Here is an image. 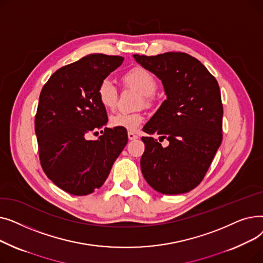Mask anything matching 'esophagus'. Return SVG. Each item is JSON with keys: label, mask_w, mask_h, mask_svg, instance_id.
Returning <instances> with one entry per match:
<instances>
[{"label": "esophagus", "mask_w": 263, "mask_h": 263, "mask_svg": "<svg viewBox=\"0 0 263 263\" xmlns=\"http://www.w3.org/2000/svg\"><path fill=\"white\" fill-rule=\"evenodd\" d=\"M128 139L130 141H133V140H136L137 139V135L134 134L133 132H128Z\"/></svg>", "instance_id": "esophagus-1"}]
</instances>
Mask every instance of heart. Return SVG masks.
<instances>
[{
    "label": "heart",
    "instance_id": "heart-1",
    "mask_svg": "<svg viewBox=\"0 0 263 263\" xmlns=\"http://www.w3.org/2000/svg\"><path fill=\"white\" fill-rule=\"evenodd\" d=\"M123 84L136 89L142 93V104L149 105L153 102L154 93L158 88L156 77L146 68L136 66L131 68L122 76ZM97 96L101 105L106 109H114L118 100V91L112 81L108 79L102 80L97 87ZM145 116L141 112L127 113L118 112L109 117V124L113 128L135 131L144 122Z\"/></svg>",
    "mask_w": 263,
    "mask_h": 263
}]
</instances>
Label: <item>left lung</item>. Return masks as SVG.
Returning a JSON list of instances; mask_svg holds the SVG:
<instances>
[{"label": "left lung", "mask_w": 263, "mask_h": 263, "mask_svg": "<svg viewBox=\"0 0 263 263\" xmlns=\"http://www.w3.org/2000/svg\"><path fill=\"white\" fill-rule=\"evenodd\" d=\"M135 61L162 80L166 100L143 131L159 134L170 145L143 136L141 168L145 180L166 195L195 189L208 172L223 140V103L218 83L197 59L166 52Z\"/></svg>", "instance_id": "8db88e82"}]
</instances>
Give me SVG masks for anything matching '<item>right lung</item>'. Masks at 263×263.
Returning a JSON list of instances; mask_svg holds the SVG:
<instances>
[{
    "mask_svg": "<svg viewBox=\"0 0 263 263\" xmlns=\"http://www.w3.org/2000/svg\"><path fill=\"white\" fill-rule=\"evenodd\" d=\"M123 58L90 54L55 71L39 96L35 116L41 167L60 189L76 196L99 189L128 143L127 130L105 128L107 115L97 87ZM101 129L97 141L86 137Z\"/></svg>",
    "mask_w": 263,
    "mask_h": 263,
    "instance_id": "add662e5",
    "label": "right lung"
}]
</instances>
